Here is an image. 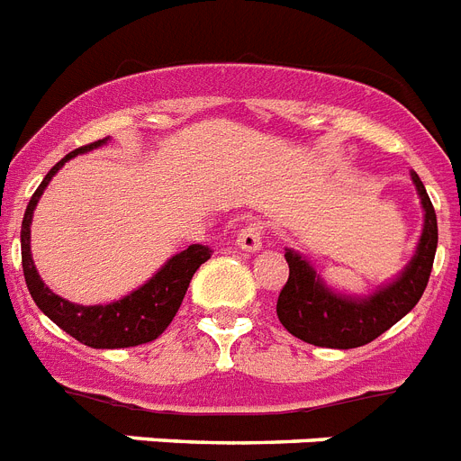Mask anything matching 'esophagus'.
<instances>
[{
  "label": "esophagus",
  "mask_w": 461,
  "mask_h": 461,
  "mask_svg": "<svg viewBox=\"0 0 461 461\" xmlns=\"http://www.w3.org/2000/svg\"><path fill=\"white\" fill-rule=\"evenodd\" d=\"M238 247L242 251H261L263 249V228L258 223H249L238 233Z\"/></svg>",
  "instance_id": "esophagus-1"
}]
</instances>
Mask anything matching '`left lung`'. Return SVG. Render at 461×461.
Segmentation results:
<instances>
[{
  "mask_svg": "<svg viewBox=\"0 0 461 461\" xmlns=\"http://www.w3.org/2000/svg\"><path fill=\"white\" fill-rule=\"evenodd\" d=\"M411 179L424 212L418 247L403 270L371 294L357 296L336 291L326 285L308 257L285 249L289 279L277 298V317L291 336L317 348H361L383 336L418 305L434 266L438 226L427 188L415 172H411Z\"/></svg>",
  "mask_w": 461,
  "mask_h": 461,
  "instance_id": "left-lung-1",
  "label": "left lung"
}]
</instances>
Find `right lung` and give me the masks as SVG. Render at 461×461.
I'll list each match as a JSON object with an SVG mask.
<instances>
[{"label":"right lung","mask_w":461,"mask_h":461,"mask_svg":"<svg viewBox=\"0 0 461 461\" xmlns=\"http://www.w3.org/2000/svg\"><path fill=\"white\" fill-rule=\"evenodd\" d=\"M109 137H104V140L93 141L88 147L74 149L72 153H67L60 163H55L49 175L43 176V182L39 184L37 191H34L30 204H27L21 228L23 273H25L27 289L32 294L34 303L53 324L60 326L62 331L77 338L78 343L95 349L135 348V345L156 340L175 320L176 310H179L184 296H186V289L195 270L212 257L210 247L191 245L188 249L167 258L156 270L153 277H149L135 291H130L128 296L118 298L113 303H104V305L102 303L100 305H78V303L58 296L43 285L41 275H39L37 266L32 261V247H30V235H32L30 226H32V216L34 210H37L39 198L43 195L55 172L60 170L67 160L93 151V149L104 147Z\"/></svg>","instance_id":"add662e5"}]
</instances>
